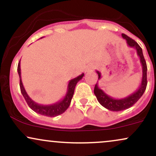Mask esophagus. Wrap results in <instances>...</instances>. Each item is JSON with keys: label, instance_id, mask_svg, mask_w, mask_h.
<instances>
[{"label": "esophagus", "instance_id": "obj_1", "mask_svg": "<svg viewBox=\"0 0 156 156\" xmlns=\"http://www.w3.org/2000/svg\"><path fill=\"white\" fill-rule=\"evenodd\" d=\"M94 69V67L93 65H89V67H87V72H90V71H92L93 69Z\"/></svg>", "mask_w": 156, "mask_h": 156}]
</instances>
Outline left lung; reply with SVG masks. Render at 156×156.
I'll return each mask as SVG.
<instances>
[{"instance_id": "obj_1", "label": "left lung", "mask_w": 156, "mask_h": 156, "mask_svg": "<svg viewBox=\"0 0 156 156\" xmlns=\"http://www.w3.org/2000/svg\"><path fill=\"white\" fill-rule=\"evenodd\" d=\"M122 37L126 40L128 47L134 48L136 51L137 55L140 58V62L141 64V67H142V78H141L140 86L135 92L132 93L131 94L126 97V98H121V99H116V98H112L111 96L105 94L101 89L98 87V83L95 84L94 93L98 102L105 108L112 111V112H119V111L125 110V109L130 108L135 104L139 101V98L142 96V94H144L147 87V67L145 59H144V55H143L142 49L139 45V44L136 42H135V40H133V39L130 38L129 37L124 34H122ZM96 72L98 75V80H100L101 78V73L98 70Z\"/></svg>"}]
</instances>
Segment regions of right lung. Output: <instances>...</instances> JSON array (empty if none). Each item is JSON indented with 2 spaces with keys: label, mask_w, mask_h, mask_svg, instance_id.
<instances>
[{
  "label": "right lung",
  "mask_w": 156,
  "mask_h": 156,
  "mask_svg": "<svg viewBox=\"0 0 156 156\" xmlns=\"http://www.w3.org/2000/svg\"><path fill=\"white\" fill-rule=\"evenodd\" d=\"M17 72H18L19 77H20V91L22 93L23 96L24 97L25 100H26L27 104L28 106L31 108L34 112L42 115L47 116V117H54L56 116L60 115V114H63L69 106L71 103V100H72L73 94H74L75 87H76L77 83L80 80L82 79L84 76V73H82L81 75L78 76L76 78L71 79L69 81L67 86V90L65 96L62 100H61L57 103H53L51 105H40L37 103L33 100L30 98V97L28 95L27 92L25 90L24 87L23 85L22 79H21V69H20V61L19 62L18 66H17Z\"/></svg>",
  "instance_id": "1"
}]
</instances>
